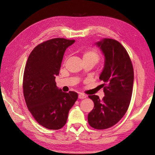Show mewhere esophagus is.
Instances as JSON below:
<instances>
[{
  "instance_id": "34e87169",
  "label": "esophagus",
  "mask_w": 155,
  "mask_h": 155,
  "mask_svg": "<svg viewBox=\"0 0 155 155\" xmlns=\"http://www.w3.org/2000/svg\"><path fill=\"white\" fill-rule=\"evenodd\" d=\"M87 96H86L85 94H84L80 93L79 94H78V98L79 99H84V98H85Z\"/></svg>"
}]
</instances>
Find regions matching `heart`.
Masks as SVG:
<instances>
[{
    "instance_id": "1",
    "label": "heart",
    "mask_w": 155,
    "mask_h": 155,
    "mask_svg": "<svg viewBox=\"0 0 155 155\" xmlns=\"http://www.w3.org/2000/svg\"><path fill=\"white\" fill-rule=\"evenodd\" d=\"M83 61H90L93 62L94 65L98 62L100 55L98 52L94 50H87L84 52L83 54Z\"/></svg>"
}]
</instances>
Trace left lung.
Masks as SVG:
<instances>
[{"instance_id":"left-lung-1","label":"left lung","mask_w":155,"mask_h":155,"mask_svg":"<svg viewBox=\"0 0 155 155\" xmlns=\"http://www.w3.org/2000/svg\"><path fill=\"white\" fill-rule=\"evenodd\" d=\"M96 45L104 56L103 71L99 78L104 96L102 101L96 95L89 98L94 107L88 114V123L96 129H106L117 124L125 115L132 96L134 73L131 60L121 44L113 39L104 38Z\"/></svg>"}]
</instances>
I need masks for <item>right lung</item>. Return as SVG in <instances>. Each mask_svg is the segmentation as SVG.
Segmentation results:
<instances>
[{"label":"right lung","mask_w":155,"mask_h":155,"mask_svg":"<svg viewBox=\"0 0 155 155\" xmlns=\"http://www.w3.org/2000/svg\"><path fill=\"white\" fill-rule=\"evenodd\" d=\"M74 42V40L54 38L39 44L31 52L25 68L26 104L36 121L48 129L64 127L78 98L77 93L63 92L55 82L65 50Z\"/></svg>","instance_id":"right-lung-1"}]
</instances>
